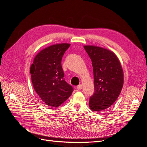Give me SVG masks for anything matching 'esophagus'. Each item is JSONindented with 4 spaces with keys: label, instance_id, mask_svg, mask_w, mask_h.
Segmentation results:
<instances>
[{
    "label": "esophagus",
    "instance_id": "34e87169",
    "mask_svg": "<svg viewBox=\"0 0 147 147\" xmlns=\"http://www.w3.org/2000/svg\"><path fill=\"white\" fill-rule=\"evenodd\" d=\"M77 89L78 90H81L82 89V85L81 84H79V85L77 86Z\"/></svg>",
    "mask_w": 147,
    "mask_h": 147
}]
</instances>
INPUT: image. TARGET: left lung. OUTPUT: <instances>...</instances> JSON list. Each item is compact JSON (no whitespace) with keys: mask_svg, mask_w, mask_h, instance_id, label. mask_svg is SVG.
I'll return each instance as SVG.
<instances>
[{"mask_svg":"<svg viewBox=\"0 0 147 147\" xmlns=\"http://www.w3.org/2000/svg\"><path fill=\"white\" fill-rule=\"evenodd\" d=\"M93 67L94 93L89 107L94 111L110 107L118 98L123 85V72L118 57L113 51L94 45H84Z\"/></svg>","mask_w":147,"mask_h":147,"instance_id":"left-lung-1","label":"left lung"}]
</instances>
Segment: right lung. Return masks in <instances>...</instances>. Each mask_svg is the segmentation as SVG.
<instances>
[{"mask_svg":"<svg viewBox=\"0 0 147 147\" xmlns=\"http://www.w3.org/2000/svg\"><path fill=\"white\" fill-rule=\"evenodd\" d=\"M67 43L49 46L37 54L31 65L34 89L41 100L50 107L62 105L71 95L73 88L63 79L61 61L69 47Z\"/></svg>","mask_w":147,"mask_h":147,"instance_id":"add662e5","label":"right lung"}]
</instances>
